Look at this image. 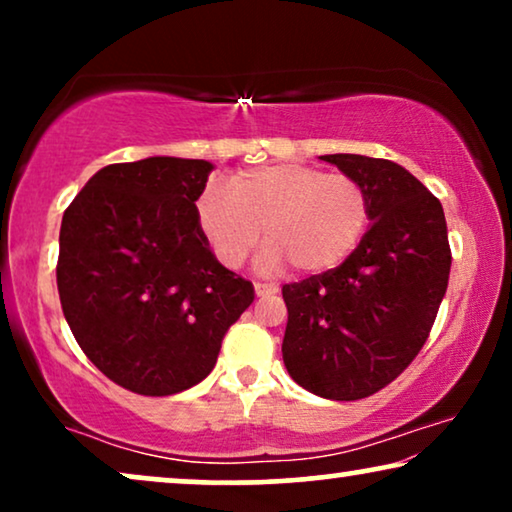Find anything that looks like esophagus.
<instances>
[{
  "label": "esophagus",
  "mask_w": 512,
  "mask_h": 512,
  "mask_svg": "<svg viewBox=\"0 0 512 512\" xmlns=\"http://www.w3.org/2000/svg\"><path fill=\"white\" fill-rule=\"evenodd\" d=\"M254 291H256L258 298H265V296H272V293H277L279 289H277L275 284H261V282H256V284H254Z\"/></svg>",
  "instance_id": "obj_1"
}]
</instances>
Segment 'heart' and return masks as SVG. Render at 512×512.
I'll return each instance as SVG.
<instances>
[{
	"mask_svg": "<svg viewBox=\"0 0 512 512\" xmlns=\"http://www.w3.org/2000/svg\"><path fill=\"white\" fill-rule=\"evenodd\" d=\"M195 219L214 256L240 268L261 230L268 237L258 270L296 263L328 272L345 263L370 226V198L359 179L305 163H277L237 172L230 186L207 181L195 200Z\"/></svg>",
	"mask_w": 512,
	"mask_h": 512,
	"instance_id": "obj_1",
	"label": "heart"
}]
</instances>
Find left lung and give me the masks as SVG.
I'll return each instance as SVG.
<instances>
[{"mask_svg": "<svg viewBox=\"0 0 512 512\" xmlns=\"http://www.w3.org/2000/svg\"><path fill=\"white\" fill-rule=\"evenodd\" d=\"M321 160L361 181L370 226L338 268L284 286L282 356L310 394L359 401L396 380L429 338L450 279L447 223L438 198L398 163L356 153Z\"/></svg>", "mask_w": 512, "mask_h": 512, "instance_id": "8db88e82", "label": "left lung"}]
</instances>
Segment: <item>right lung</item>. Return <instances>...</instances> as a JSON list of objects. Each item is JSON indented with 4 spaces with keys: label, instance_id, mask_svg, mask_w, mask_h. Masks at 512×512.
<instances>
[{
    "label": "right lung",
    "instance_id": "obj_1",
    "mask_svg": "<svg viewBox=\"0 0 512 512\" xmlns=\"http://www.w3.org/2000/svg\"><path fill=\"white\" fill-rule=\"evenodd\" d=\"M212 170L174 156L107 165L62 216V312L83 354L135 394L205 380L254 303V286L216 261L195 219Z\"/></svg>",
    "mask_w": 512,
    "mask_h": 512
}]
</instances>
